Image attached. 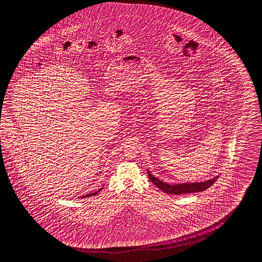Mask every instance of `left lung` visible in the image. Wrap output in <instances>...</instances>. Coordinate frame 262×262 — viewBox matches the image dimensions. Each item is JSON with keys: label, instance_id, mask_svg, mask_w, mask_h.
I'll use <instances>...</instances> for the list:
<instances>
[{"label": "left lung", "instance_id": "1", "mask_svg": "<svg viewBox=\"0 0 262 262\" xmlns=\"http://www.w3.org/2000/svg\"><path fill=\"white\" fill-rule=\"evenodd\" d=\"M148 177L151 182L162 190L164 193H169V194H183V193H196V192H202L207 190V188L210 187L213 183L217 181L219 176L215 178L210 179L203 183H181V184H168L164 183L162 181L158 180V178L154 177L153 175L148 171Z\"/></svg>", "mask_w": 262, "mask_h": 262}]
</instances>
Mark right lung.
<instances>
[{
    "instance_id": "right-lung-1",
    "label": "right lung",
    "mask_w": 262,
    "mask_h": 262,
    "mask_svg": "<svg viewBox=\"0 0 262 262\" xmlns=\"http://www.w3.org/2000/svg\"><path fill=\"white\" fill-rule=\"evenodd\" d=\"M102 189H103V188H101L100 190H98V191H97V192H95V193H89V194H86V195H83V196H81V198H88V196H93V195H95V194H97V193H98Z\"/></svg>"
}]
</instances>
